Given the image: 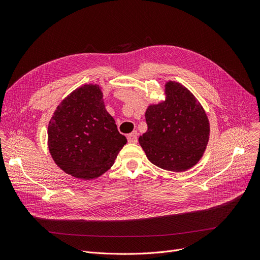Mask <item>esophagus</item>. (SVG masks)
I'll use <instances>...</instances> for the list:
<instances>
[{
  "label": "esophagus",
  "mask_w": 260,
  "mask_h": 260,
  "mask_svg": "<svg viewBox=\"0 0 260 260\" xmlns=\"http://www.w3.org/2000/svg\"><path fill=\"white\" fill-rule=\"evenodd\" d=\"M127 141L129 143H137L138 141V134L137 132H134L127 136Z\"/></svg>",
  "instance_id": "1"
}]
</instances>
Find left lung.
Here are the masks:
<instances>
[{
	"label": "left lung",
	"mask_w": 260,
	"mask_h": 260,
	"mask_svg": "<svg viewBox=\"0 0 260 260\" xmlns=\"http://www.w3.org/2000/svg\"><path fill=\"white\" fill-rule=\"evenodd\" d=\"M166 90V102L147 108V131L139 137V143L155 166L183 172L201 158L209 141L210 124L203 108L185 87L169 82Z\"/></svg>",
	"instance_id": "1"
}]
</instances>
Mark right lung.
Wrapping results in <instances>:
<instances>
[{
  "instance_id": "obj_1",
  "label": "right lung",
  "mask_w": 260,
  "mask_h": 260,
  "mask_svg": "<svg viewBox=\"0 0 260 260\" xmlns=\"http://www.w3.org/2000/svg\"><path fill=\"white\" fill-rule=\"evenodd\" d=\"M127 142L118 132L98 85L77 88L54 112L48 125L50 154L64 172L81 179L98 177L111 168Z\"/></svg>"
}]
</instances>
